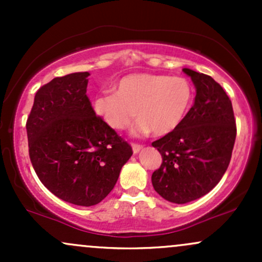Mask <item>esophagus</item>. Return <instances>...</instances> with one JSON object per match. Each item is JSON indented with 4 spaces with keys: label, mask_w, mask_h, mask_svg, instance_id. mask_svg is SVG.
<instances>
[{
    "label": "esophagus",
    "mask_w": 262,
    "mask_h": 262,
    "mask_svg": "<svg viewBox=\"0 0 262 262\" xmlns=\"http://www.w3.org/2000/svg\"><path fill=\"white\" fill-rule=\"evenodd\" d=\"M132 148H133L134 154H137V152H139L140 150L143 149V145H141V144H138V143H133L132 144Z\"/></svg>",
    "instance_id": "1"
}]
</instances>
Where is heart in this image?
I'll return each instance as SVG.
<instances>
[{"label": "heart", "mask_w": 262, "mask_h": 262, "mask_svg": "<svg viewBox=\"0 0 262 262\" xmlns=\"http://www.w3.org/2000/svg\"><path fill=\"white\" fill-rule=\"evenodd\" d=\"M193 100L187 79L156 74H133L117 82L116 92H104L95 98L93 110L106 124L117 130L130 125L135 114L139 122L135 133L150 130L158 137L180 127Z\"/></svg>", "instance_id": "1"}]
</instances>
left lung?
<instances>
[{
  "instance_id": "left-lung-1",
  "label": "left lung",
  "mask_w": 262,
  "mask_h": 262,
  "mask_svg": "<svg viewBox=\"0 0 262 262\" xmlns=\"http://www.w3.org/2000/svg\"><path fill=\"white\" fill-rule=\"evenodd\" d=\"M197 93L180 127L151 145L162 162L152 172L154 189L172 203H187L207 194L221 181L231 159L236 124L230 98L212 77L182 69Z\"/></svg>"
}]
</instances>
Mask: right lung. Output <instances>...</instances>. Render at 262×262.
Returning a JSON list of instances; mask_svg holds the SVG:
<instances>
[{
    "mask_svg": "<svg viewBox=\"0 0 262 262\" xmlns=\"http://www.w3.org/2000/svg\"><path fill=\"white\" fill-rule=\"evenodd\" d=\"M89 73L55 77L35 93L27 119L29 158L41 183L65 202L95 206L112 191L133 150L96 116Z\"/></svg>",
    "mask_w": 262,
    "mask_h": 262,
    "instance_id": "1",
    "label": "right lung"
}]
</instances>
